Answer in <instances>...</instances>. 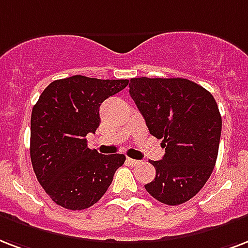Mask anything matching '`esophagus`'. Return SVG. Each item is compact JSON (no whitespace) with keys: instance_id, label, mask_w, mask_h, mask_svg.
<instances>
[{"instance_id":"obj_1","label":"esophagus","mask_w":248,"mask_h":248,"mask_svg":"<svg viewBox=\"0 0 248 248\" xmlns=\"http://www.w3.org/2000/svg\"><path fill=\"white\" fill-rule=\"evenodd\" d=\"M126 162H127V164H128V165H130V166H138V165H140V161H139V160H134V158H130V157L126 158Z\"/></svg>"}]
</instances>
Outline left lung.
Here are the masks:
<instances>
[{"label":"left lung","mask_w":248,"mask_h":248,"mask_svg":"<svg viewBox=\"0 0 248 248\" xmlns=\"http://www.w3.org/2000/svg\"><path fill=\"white\" fill-rule=\"evenodd\" d=\"M128 87L149 132L165 148L160 161H151L156 177L145 190L168 205L186 203L216 165L222 126L216 100L183 78H132Z\"/></svg>","instance_id":"8db88e82"}]
</instances>
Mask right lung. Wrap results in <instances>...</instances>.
Segmentation results:
<instances>
[{
    "label": "right lung",
    "instance_id": "1",
    "mask_svg": "<svg viewBox=\"0 0 248 248\" xmlns=\"http://www.w3.org/2000/svg\"><path fill=\"white\" fill-rule=\"evenodd\" d=\"M127 79L74 75L49 84L32 109L31 162L36 178L58 205L80 211L97 203L124 165V155H100L87 134L100 126V105Z\"/></svg>",
    "mask_w": 248,
    "mask_h": 248
}]
</instances>
